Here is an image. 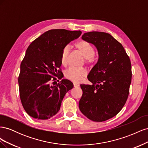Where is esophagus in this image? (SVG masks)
Listing matches in <instances>:
<instances>
[{"instance_id":"1","label":"esophagus","mask_w":148,"mask_h":148,"mask_svg":"<svg viewBox=\"0 0 148 148\" xmlns=\"http://www.w3.org/2000/svg\"><path fill=\"white\" fill-rule=\"evenodd\" d=\"M73 86L74 87H78L79 86V84L77 83H73Z\"/></svg>"}]
</instances>
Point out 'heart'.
Masks as SVG:
<instances>
[{
    "mask_svg": "<svg viewBox=\"0 0 148 148\" xmlns=\"http://www.w3.org/2000/svg\"><path fill=\"white\" fill-rule=\"evenodd\" d=\"M75 47L77 50L82 53L86 59L87 63H91L94 61V53L95 49L90 43L86 41H78L75 44ZM70 52V47L66 46L64 48L61 53L60 62L62 65H66L68 63V57ZM87 71L85 69H78L75 67H70L65 71V77L75 82H79L86 75Z\"/></svg>",
    "mask_w": 148,
    "mask_h": 148,
    "instance_id": "heart-1",
    "label": "heart"
}]
</instances>
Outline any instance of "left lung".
<instances>
[{
	"label": "left lung",
	"instance_id": "left-lung-1",
	"mask_svg": "<svg viewBox=\"0 0 148 148\" xmlns=\"http://www.w3.org/2000/svg\"><path fill=\"white\" fill-rule=\"evenodd\" d=\"M82 39L97 49L98 60L88 75L92 85L81 84L82 113L94 122H104L122 110L132 81L130 60L123 47L107 33L92 31Z\"/></svg>",
	"mask_w": 148,
	"mask_h": 148
}]
</instances>
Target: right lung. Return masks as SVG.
Segmentation results:
<instances>
[{
  "mask_svg": "<svg viewBox=\"0 0 148 148\" xmlns=\"http://www.w3.org/2000/svg\"><path fill=\"white\" fill-rule=\"evenodd\" d=\"M81 34V31L49 30L28 46L21 63L18 84L22 105L31 117L47 120L60 110L65 94L73 88V84L66 79L58 84L53 82L56 85L51 84V81L57 79L54 77L59 79L64 77L58 70L62 65V52Z\"/></svg>",
  "mask_w": 148,
  "mask_h": 148,
  "instance_id": "obj_1",
  "label": "right lung"
}]
</instances>
